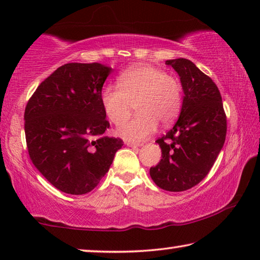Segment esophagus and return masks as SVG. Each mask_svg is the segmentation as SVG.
Listing matches in <instances>:
<instances>
[{"label": "esophagus", "mask_w": 260, "mask_h": 260, "mask_svg": "<svg viewBox=\"0 0 260 260\" xmlns=\"http://www.w3.org/2000/svg\"><path fill=\"white\" fill-rule=\"evenodd\" d=\"M125 145L136 147V146H142L143 144H142V143H135V142H125Z\"/></svg>", "instance_id": "esophagus-1"}]
</instances>
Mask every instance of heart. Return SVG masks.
<instances>
[{
	"instance_id": "heart-1",
	"label": "heart",
	"mask_w": 260,
	"mask_h": 260,
	"mask_svg": "<svg viewBox=\"0 0 260 260\" xmlns=\"http://www.w3.org/2000/svg\"><path fill=\"white\" fill-rule=\"evenodd\" d=\"M117 87L106 86L101 105L107 118L115 125L125 123L135 106L138 115L117 130L127 141H142L157 129L158 123L170 124L181 108V85L173 75L151 65H137L119 75Z\"/></svg>"
}]
</instances>
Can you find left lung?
<instances>
[{"instance_id": "left-lung-1", "label": "left lung", "mask_w": 260, "mask_h": 260, "mask_svg": "<svg viewBox=\"0 0 260 260\" xmlns=\"http://www.w3.org/2000/svg\"><path fill=\"white\" fill-rule=\"evenodd\" d=\"M179 74L183 90L181 113L174 126L158 138L161 159L151 167L155 185L183 191L206 178L221 152L226 135V116L215 82L188 59L166 60Z\"/></svg>"}]
</instances>
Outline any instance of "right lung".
I'll return each instance as SVG.
<instances>
[{
    "label": "right lung",
    "instance_id": "1",
    "mask_svg": "<svg viewBox=\"0 0 260 260\" xmlns=\"http://www.w3.org/2000/svg\"><path fill=\"white\" fill-rule=\"evenodd\" d=\"M113 69L65 63L37 87L24 113L30 159L46 180L67 194L89 193L109 171L119 138L109 127L101 91Z\"/></svg>",
    "mask_w": 260,
    "mask_h": 260
}]
</instances>
